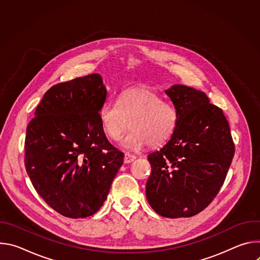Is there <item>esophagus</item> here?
Wrapping results in <instances>:
<instances>
[{
    "label": "esophagus",
    "mask_w": 260,
    "mask_h": 260,
    "mask_svg": "<svg viewBox=\"0 0 260 260\" xmlns=\"http://www.w3.org/2000/svg\"><path fill=\"white\" fill-rule=\"evenodd\" d=\"M136 155L134 154H129V153H125L124 154V164H131L136 159Z\"/></svg>",
    "instance_id": "obj_1"
}]
</instances>
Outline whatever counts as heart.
Here are the masks:
<instances>
[{
  "instance_id": "b5f03b06",
  "label": "heart",
  "mask_w": 260,
  "mask_h": 260,
  "mask_svg": "<svg viewBox=\"0 0 260 260\" xmlns=\"http://www.w3.org/2000/svg\"><path fill=\"white\" fill-rule=\"evenodd\" d=\"M99 116L105 136L113 142L121 139L131 125L132 132L125 137L123 147L139 150L148 144L157 147L172 136L178 122L176 107L149 87L140 86L125 89L117 102H105Z\"/></svg>"
}]
</instances>
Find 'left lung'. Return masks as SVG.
I'll list each match as a JSON object with an SVG mask.
<instances>
[{
	"label": "left lung",
	"mask_w": 260,
	"mask_h": 260,
	"mask_svg": "<svg viewBox=\"0 0 260 260\" xmlns=\"http://www.w3.org/2000/svg\"><path fill=\"white\" fill-rule=\"evenodd\" d=\"M178 111L170 141L148 155L151 174L146 198L168 218L191 217L215 199L235 155L229 122L207 94L176 84L166 90Z\"/></svg>",
	"instance_id": "obj_1"
}]
</instances>
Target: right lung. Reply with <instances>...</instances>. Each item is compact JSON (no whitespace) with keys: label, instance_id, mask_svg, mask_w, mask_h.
Segmentation results:
<instances>
[{"label":"right lung","instance_id":"right-lung-1","mask_svg":"<svg viewBox=\"0 0 260 260\" xmlns=\"http://www.w3.org/2000/svg\"><path fill=\"white\" fill-rule=\"evenodd\" d=\"M107 98L100 74L49 88L26 127L24 166L45 203L69 218L96 213L124 154L103 133L99 111Z\"/></svg>","mask_w":260,"mask_h":260}]
</instances>
